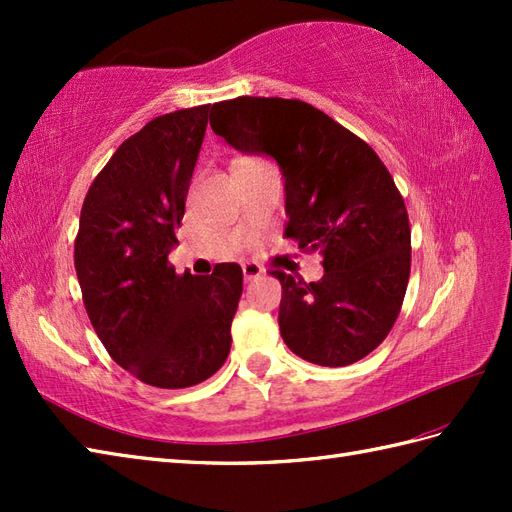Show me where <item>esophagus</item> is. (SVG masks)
<instances>
[{
	"mask_svg": "<svg viewBox=\"0 0 512 512\" xmlns=\"http://www.w3.org/2000/svg\"><path fill=\"white\" fill-rule=\"evenodd\" d=\"M242 270H244V279H246V281H253V279H257L259 275H264V268L259 266L257 262H246V264L242 266Z\"/></svg>",
	"mask_w": 512,
	"mask_h": 512,
	"instance_id": "obj_1",
	"label": "esophagus"
}]
</instances>
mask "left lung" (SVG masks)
<instances>
[{"label":"left lung","instance_id":"obj_1","mask_svg":"<svg viewBox=\"0 0 512 512\" xmlns=\"http://www.w3.org/2000/svg\"><path fill=\"white\" fill-rule=\"evenodd\" d=\"M211 127L244 154L277 160L286 237L323 255L325 273L281 281L279 330L303 361L345 367L387 339L411 270V228L394 178L365 140L310 103L239 96L211 107Z\"/></svg>","mask_w":512,"mask_h":512}]
</instances>
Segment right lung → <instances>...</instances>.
<instances>
[{
    "instance_id": "1",
    "label": "right lung",
    "mask_w": 512,
    "mask_h": 512,
    "mask_svg": "<svg viewBox=\"0 0 512 512\" xmlns=\"http://www.w3.org/2000/svg\"><path fill=\"white\" fill-rule=\"evenodd\" d=\"M211 105L149 121L116 149L85 195L74 268L107 354L143 383L184 389L211 378L231 352L242 268L209 277L169 264Z\"/></svg>"
}]
</instances>
